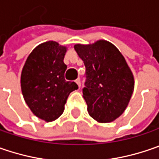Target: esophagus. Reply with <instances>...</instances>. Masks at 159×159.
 I'll list each match as a JSON object with an SVG mask.
<instances>
[{
  "mask_svg": "<svg viewBox=\"0 0 159 159\" xmlns=\"http://www.w3.org/2000/svg\"><path fill=\"white\" fill-rule=\"evenodd\" d=\"M75 83L77 84V85L80 88V86H81V80H80V78H77V79L75 80Z\"/></svg>",
  "mask_w": 159,
  "mask_h": 159,
  "instance_id": "obj_1",
  "label": "esophagus"
}]
</instances>
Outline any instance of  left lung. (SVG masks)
Wrapping results in <instances>:
<instances>
[{"label": "left lung", "mask_w": 159, "mask_h": 159, "mask_svg": "<svg viewBox=\"0 0 159 159\" xmlns=\"http://www.w3.org/2000/svg\"><path fill=\"white\" fill-rule=\"evenodd\" d=\"M85 66L83 95L93 119L109 123L124 113L134 88V80L124 56L114 45L100 40L93 44H75Z\"/></svg>", "instance_id": "left-lung-1"}]
</instances>
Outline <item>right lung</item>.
<instances>
[{
	"label": "right lung",
	"mask_w": 159,
	"mask_h": 159,
	"mask_svg": "<svg viewBox=\"0 0 159 159\" xmlns=\"http://www.w3.org/2000/svg\"><path fill=\"white\" fill-rule=\"evenodd\" d=\"M66 48L56 42H46L30 53L21 73L25 101L39 118L52 122L64 111L67 97L78 85L66 82L63 59Z\"/></svg>",
	"instance_id": "obj_1"
}]
</instances>
